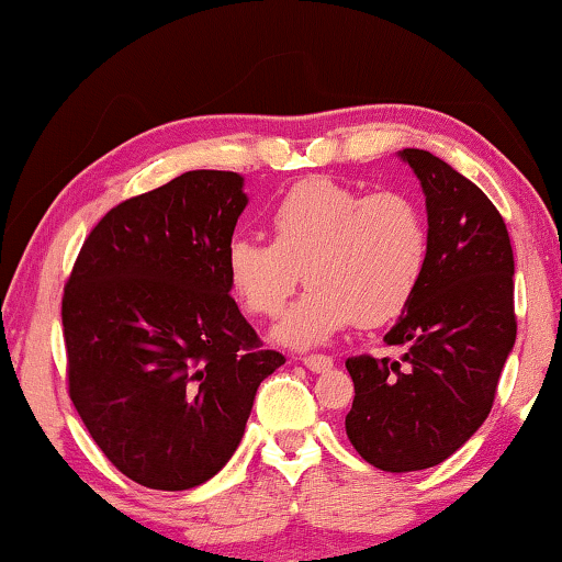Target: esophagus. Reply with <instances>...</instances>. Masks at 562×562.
Here are the masks:
<instances>
[{
	"label": "esophagus",
	"instance_id": "1",
	"mask_svg": "<svg viewBox=\"0 0 562 562\" xmlns=\"http://www.w3.org/2000/svg\"><path fill=\"white\" fill-rule=\"evenodd\" d=\"M302 363L314 373H325V371H329V368H333V358H329V356H304Z\"/></svg>",
	"mask_w": 562,
	"mask_h": 562
}]
</instances>
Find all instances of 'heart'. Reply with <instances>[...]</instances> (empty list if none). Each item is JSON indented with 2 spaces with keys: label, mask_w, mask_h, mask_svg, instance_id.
Here are the masks:
<instances>
[{
  "label": "heart",
  "mask_w": 562,
  "mask_h": 562,
  "mask_svg": "<svg viewBox=\"0 0 562 562\" xmlns=\"http://www.w3.org/2000/svg\"><path fill=\"white\" fill-rule=\"evenodd\" d=\"M268 229L271 243L233 237L225 271L243 310L263 319L279 317L302 279L310 283L276 329L291 348L327 342L356 322L389 325L412 304L427 268V220L398 191L366 196L333 179H306L276 202Z\"/></svg>",
  "instance_id": "b5f03b06"
}]
</instances>
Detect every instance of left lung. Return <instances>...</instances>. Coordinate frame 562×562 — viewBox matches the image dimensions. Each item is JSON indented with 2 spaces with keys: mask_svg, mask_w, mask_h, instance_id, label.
Returning <instances> with one entry per match:
<instances>
[{
  "mask_svg": "<svg viewBox=\"0 0 562 562\" xmlns=\"http://www.w3.org/2000/svg\"><path fill=\"white\" fill-rule=\"evenodd\" d=\"M427 196L422 283L383 342L402 358L345 360L356 386L345 429L366 463L425 471L471 440L488 417L517 340L514 252L491 199L432 153L404 148Z\"/></svg>",
  "mask_w": 562,
  "mask_h": 562,
  "instance_id": "obj_1",
  "label": "left lung"
}]
</instances>
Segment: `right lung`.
<instances>
[{"mask_svg": "<svg viewBox=\"0 0 562 562\" xmlns=\"http://www.w3.org/2000/svg\"><path fill=\"white\" fill-rule=\"evenodd\" d=\"M245 204L233 171L176 176L112 206L66 281L68 396L145 488L210 481L240 445L260 381L286 363L229 296L225 250Z\"/></svg>", "mask_w": 562, "mask_h": 562, "instance_id": "1", "label": "right lung"}]
</instances>
